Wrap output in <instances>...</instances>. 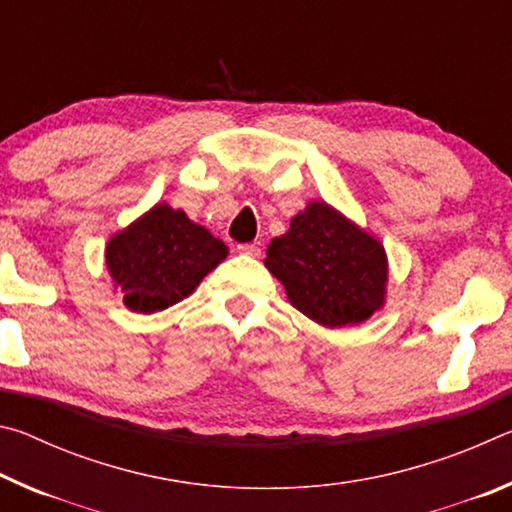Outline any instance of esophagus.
Returning <instances> with one entry per match:
<instances>
[{
	"label": "esophagus",
	"mask_w": 512,
	"mask_h": 512,
	"mask_svg": "<svg viewBox=\"0 0 512 512\" xmlns=\"http://www.w3.org/2000/svg\"><path fill=\"white\" fill-rule=\"evenodd\" d=\"M237 250L241 255H248V257H259V253H262L259 246H255V244H239Z\"/></svg>",
	"instance_id": "1"
}]
</instances>
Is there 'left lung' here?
Instances as JSON below:
<instances>
[{
  "mask_svg": "<svg viewBox=\"0 0 512 512\" xmlns=\"http://www.w3.org/2000/svg\"><path fill=\"white\" fill-rule=\"evenodd\" d=\"M264 266L293 307L323 327L359 325L386 305L381 241L325 201H309L266 248Z\"/></svg>",
  "mask_w": 512,
  "mask_h": 512,
  "instance_id": "left-lung-1",
  "label": "left lung"
}]
</instances>
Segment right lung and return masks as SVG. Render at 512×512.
<instances>
[{"label": "right lung", "instance_id": "right-lung-1", "mask_svg": "<svg viewBox=\"0 0 512 512\" xmlns=\"http://www.w3.org/2000/svg\"><path fill=\"white\" fill-rule=\"evenodd\" d=\"M228 257V246L183 210L153 205L106 244V266L135 314H155L194 293Z\"/></svg>", "mask_w": 512, "mask_h": 512}]
</instances>
